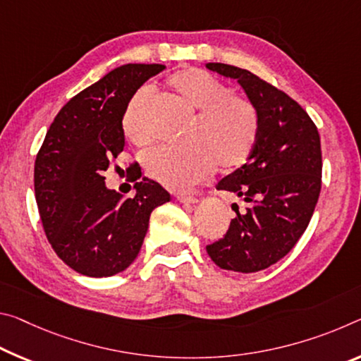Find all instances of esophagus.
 Wrapping results in <instances>:
<instances>
[{
  "label": "esophagus",
  "instance_id": "1",
  "mask_svg": "<svg viewBox=\"0 0 361 361\" xmlns=\"http://www.w3.org/2000/svg\"><path fill=\"white\" fill-rule=\"evenodd\" d=\"M176 199L181 204H197L199 199L196 196H192V194H176Z\"/></svg>",
  "mask_w": 361,
  "mask_h": 361
}]
</instances>
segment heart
Masks as SVG:
<instances>
[{"label": "heart", "instance_id": "1", "mask_svg": "<svg viewBox=\"0 0 361 361\" xmlns=\"http://www.w3.org/2000/svg\"><path fill=\"white\" fill-rule=\"evenodd\" d=\"M167 85L197 112L188 130L190 145L151 151L147 173L169 190L183 191L207 178L215 164L225 170L243 165L259 140L260 118L254 102L197 67L171 73ZM151 101V91L141 88L125 107L122 127L135 145L145 146L152 140Z\"/></svg>", "mask_w": 361, "mask_h": 361}]
</instances>
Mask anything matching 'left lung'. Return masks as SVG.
Listing matches in <instances>:
<instances>
[{"mask_svg":"<svg viewBox=\"0 0 361 361\" xmlns=\"http://www.w3.org/2000/svg\"><path fill=\"white\" fill-rule=\"evenodd\" d=\"M205 67L238 80L260 118L247 162L216 186L247 207L239 212L233 205L236 216L226 234L205 249L223 270L255 273L288 255L307 230L322 191V142L310 116L284 91L245 68L220 62Z\"/></svg>","mask_w":361,"mask_h":361,"instance_id":"left-lung-1","label":"left lung"}]
</instances>
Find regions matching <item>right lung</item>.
<instances>
[{
    "instance_id": "1",
    "label": "right lung",
    "mask_w": 361,
    "mask_h": 361,
    "mask_svg": "<svg viewBox=\"0 0 361 361\" xmlns=\"http://www.w3.org/2000/svg\"><path fill=\"white\" fill-rule=\"evenodd\" d=\"M162 64L114 68L67 102L51 123L35 160V197L57 257L80 274L112 276L138 257L151 212L170 194L138 164L127 169L135 197L107 190L102 171L125 146L122 117L142 83Z\"/></svg>"
}]
</instances>
